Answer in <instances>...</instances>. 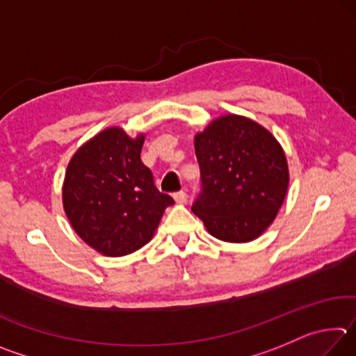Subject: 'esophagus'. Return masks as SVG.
<instances>
[{"label":"esophagus","mask_w":356,"mask_h":356,"mask_svg":"<svg viewBox=\"0 0 356 356\" xmlns=\"http://www.w3.org/2000/svg\"><path fill=\"white\" fill-rule=\"evenodd\" d=\"M174 200H176L177 204H185L186 200H188V195H186L184 190H180L174 193Z\"/></svg>","instance_id":"34e87169"}]
</instances>
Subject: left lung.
<instances>
[{
	"label": "left lung",
	"instance_id": "obj_1",
	"mask_svg": "<svg viewBox=\"0 0 356 356\" xmlns=\"http://www.w3.org/2000/svg\"><path fill=\"white\" fill-rule=\"evenodd\" d=\"M201 191L191 210L213 237L251 242L275 220L289 186L286 155L254 120L227 114L195 138Z\"/></svg>",
	"mask_w": 356,
	"mask_h": 356
}]
</instances>
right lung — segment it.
I'll return each instance as SVG.
<instances>
[{
    "mask_svg": "<svg viewBox=\"0 0 356 356\" xmlns=\"http://www.w3.org/2000/svg\"><path fill=\"white\" fill-rule=\"evenodd\" d=\"M144 136L100 131L76 150L65 172L63 202L72 227L102 254L124 256L154 236L174 200L155 186L141 161Z\"/></svg>",
    "mask_w": 356,
    "mask_h": 356,
    "instance_id": "add662e5",
    "label": "right lung"
}]
</instances>
